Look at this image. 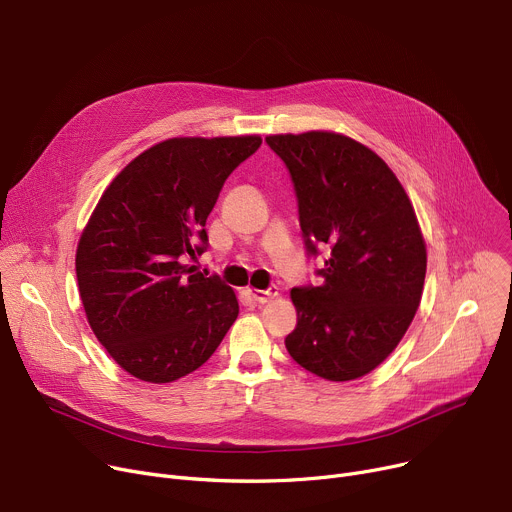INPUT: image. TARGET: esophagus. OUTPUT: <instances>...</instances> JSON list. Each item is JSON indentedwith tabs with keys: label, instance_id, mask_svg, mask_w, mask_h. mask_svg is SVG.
Here are the masks:
<instances>
[{
	"label": "esophagus",
	"instance_id": "obj_1",
	"mask_svg": "<svg viewBox=\"0 0 512 512\" xmlns=\"http://www.w3.org/2000/svg\"><path fill=\"white\" fill-rule=\"evenodd\" d=\"M247 292H249V296H251L255 302H267V300L278 296V286H269V288H265V290H253V288H249Z\"/></svg>",
	"mask_w": 512,
	"mask_h": 512
}]
</instances>
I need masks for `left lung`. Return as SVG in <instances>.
<instances>
[{"label":"left lung","instance_id":"8db88e82","mask_svg":"<svg viewBox=\"0 0 512 512\" xmlns=\"http://www.w3.org/2000/svg\"><path fill=\"white\" fill-rule=\"evenodd\" d=\"M286 164L309 257L329 255L319 286L292 288L290 356L327 381L377 368L401 342L422 298L426 245L410 197L366 146L331 131L269 135Z\"/></svg>","mask_w":512,"mask_h":512}]
</instances>
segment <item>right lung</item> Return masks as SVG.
<instances>
[{
  "label": "right lung",
  "instance_id": "1",
  "mask_svg": "<svg viewBox=\"0 0 512 512\" xmlns=\"http://www.w3.org/2000/svg\"><path fill=\"white\" fill-rule=\"evenodd\" d=\"M259 135L175 138L131 160L102 193L76 253L88 323L135 379L170 383L206 362L238 317L220 276L187 265L208 251L206 220Z\"/></svg>",
  "mask_w": 512,
  "mask_h": 512
}]
</instances>
